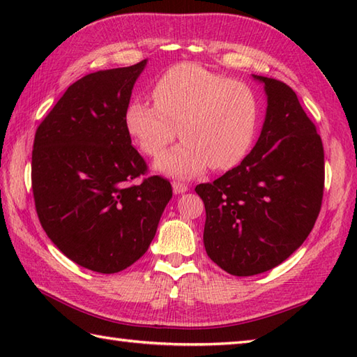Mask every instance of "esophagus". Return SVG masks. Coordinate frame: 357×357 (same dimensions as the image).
<instances>
[{"instance_id": "1", "label": "esophagus", "mask_w": 357, "mask_h": 357, "mask_svg": "<svg viewBox=\"0 0 357 357\" xmlns=\"http://www.w3.org/2000/svg\"><path fill=\"white\" fill-rule=\"evenodd\" d=\"M173 192L179 195V193H185L188 190V185H185L184 183H173Z\"/></svg>"}]
</instances>
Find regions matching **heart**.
Wrapping results in <instances>:
<instances>
[{"label":"heart","instance_id":"heart-1","mask_svg":"<svg viewBox=\"0 0 357 357\" xmlns=\"http://www.w3.org/2000/svg\"><path fill=\"white\" fill-rule=\"evenodd\" d=\"M151 96L155 104L141 100L128 104L124 123L149 156L161 155L179 128L183 141L156 159L158 172L192 179L210 165L216 170L230 169L252 150L259 104L245 82L183 63L158 78Z\"/></svg>","mask_w":357,"mask_h":357}]
</instances>
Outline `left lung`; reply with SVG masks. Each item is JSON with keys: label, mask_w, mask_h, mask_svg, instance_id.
Returning a JSON list of instances; mask_svg holds the SVG:
<instances>
[{"label": "left lung", "mask_w": 357, "mask_h": 357, "mask_svg": "<svg viewBox=\"0 0 357 357\" xmlns=\"http://www.w3.org/2000/svg\"><path fill=\"white\" fill-rule=\"evenodd\" d=\"M264 84L267 112L253 150L213 183L196 185L206 206L204 247L233 276L275 268L314 227L324 195V147L285 82Z\"/></svg>", "instance_id": "8db88e82"}]
</instances>
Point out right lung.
<instances>
[{"mask_svg": "<svg viewBox=\"0 0 357 357\" xmlns=\"http://www.w3.org/2000/svg\"><path fill=\"white\" fill-rule=\"evenodd\" d=\"M147 59L100 70L66 90L38 127L32 188L50 241L84 268L118 273L147 252L172 185L161 176L130 184L147 165L124 115Z\"/></svg>", "mask_w": 357, "mask_h": 357, "instance_id": "obj_1", "label": "right lung"}]
</instances>
